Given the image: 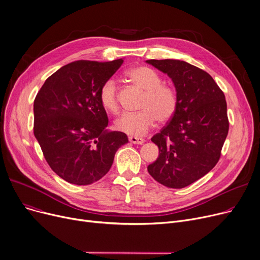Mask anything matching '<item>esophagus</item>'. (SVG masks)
Here are the masks:
<instances>
[{"mask_svg":"<svg viewBox=\"0 0 260 260\" xmlns=\"http://www.w3.org/2000/svg\"><path fill=\"white\" fill-rule=\"evenodd\" d=\"M128 140H129L131 143H134V144H143L144 143V139L143 138L135 137V136H131V137L128 138Z\"/></svg>","mask_w":260,"mask_h":260,"instance_id":"1","label":"esophagus"}]
</instances>
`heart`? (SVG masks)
<instances>
[{
    "instance_id": "heart-1",
    "label": "heart",
    "mask_w": 260,
    "mask_h": 260,
    "mask_svg": "<svg viewBox=\"0 0 260 260\" xmlns=\"http://www.w3.org/2000/svg\"><path fill=\"white\" fill-rule=\"evenodd\" d=\"M126 77L144 90L139 112L124 113L116 121L119 132L133 136H141L151 128L156 120L160 123L170 121L178 107L176 91L161 84L160 76L147 66H135L126 72ZM99 101L109 113H117L119 108L118 89L114 79H107L99 90Z\"/></svg>"
}]
</instances>
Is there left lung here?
<instances>
[{
    "label": "left lung",
    "instance_id": "obj_1",
    "mask_svg": "<svg viewBox=\"0 0 260 260\" xmlns=\"http://www.w3.org/2000/svg\"><path fill=\"white\" fill-rule=\"evenodd\" d=\"M173 81L178 107L168 124L153 136L159 157L147 171L159 183L182 188L216 165L229 132L226 101L214 79L180 60H147Z\"/></svg>",
    "mask_w": 260,
    "mask_h": 260
}]
</instances>
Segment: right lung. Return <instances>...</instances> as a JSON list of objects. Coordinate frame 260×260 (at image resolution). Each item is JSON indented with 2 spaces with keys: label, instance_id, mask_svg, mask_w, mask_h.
<instances>
[{
  "label": "right lung",
  "instance_id": "obj_1",
  "mask_svg": "<svg viewBox=\"0 0 260 260\" xmlns=\"http://www.w3.org/2000/svg\"><path fill=\"white\" fill-rule=\"evenodd\" d=\"M123 60H80L46 79L34 102V134L51 170L65 181L88 185L112 168L118 148L128 142L122 132H108L99 101L103 82Z\"/></svg>",
  "mask_w": 260,
  "mask_h": 260
}]
</instances>
